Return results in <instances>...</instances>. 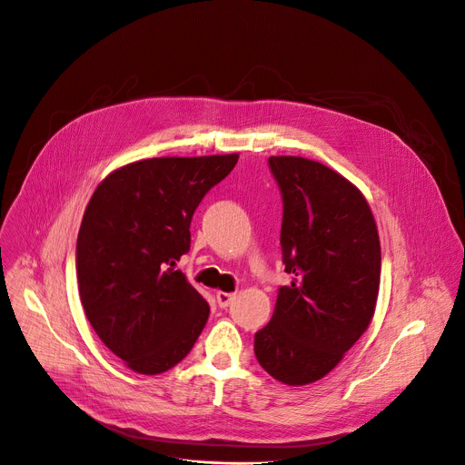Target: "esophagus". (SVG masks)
I'll return each mask as SVG.
<instances>
[{"mask_svg":"<svg viewBox=\"0 0 465 465\" xmlns=\"http://www.w3.org/2000/svg\"><path fill=\"white\" fill-rule=\"evenodd\" d=\"M233 293H226V292H216V304H219L221 308H226L230 306V302L233 301Z\"/></svg>","mask_w":465,"mask_h":465,"instance_id":"34e87169","label":"esophagus"}]
</instances>
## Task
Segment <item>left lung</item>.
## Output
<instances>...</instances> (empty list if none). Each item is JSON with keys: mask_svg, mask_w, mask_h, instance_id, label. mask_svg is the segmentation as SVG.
I'll list each match as a JSON object with an SVG mask.
<instances>
[{"mask_svg": "<svg viewBox=\"0 0 465 465\" xmlns=\"http://www.w3.org/2000/svg\"><path fill=\"white\" fill-rule=\"evenodd\" d=\"M282 194L281 246L292 284L278 288L254 353L286 385L322 380L370 325L380 292V235L364 196L334 170L269 157Z\"/></svg>", "mask_w": 465, "mask_h": 465, "instance_id": "8db88e82", "label": "left lung"}]
</instances>
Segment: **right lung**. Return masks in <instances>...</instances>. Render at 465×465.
Listing matches in <instances>:
<instances>
[{
    "label": "right lung",
    "mask_w": 465,
    "mask_h": 465,
    "mask_svg": "<svg viewBox=\"0 0 465 465\" xmlns=\"http://www.w3.org/2000/svg\"><path fill=\"white\" fill-rule=\"evenodd\" d=\"M239 154L163 157L110 173L93 193L76 241L85 316L103 344L138 374L189 355L207 301L173 265L191 251L193 214Z\"/></svg>",
    "instance_id": "add662e5"
}]
</instances>
